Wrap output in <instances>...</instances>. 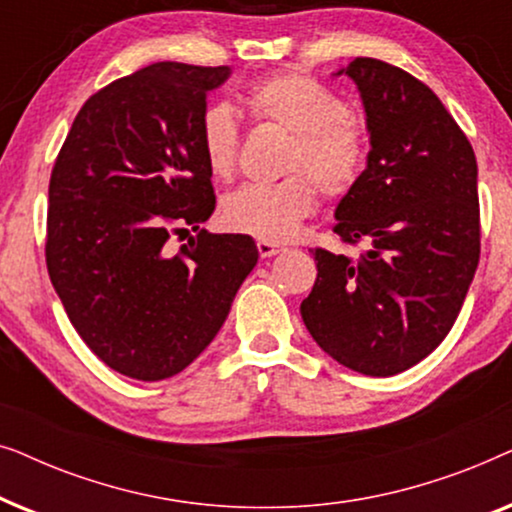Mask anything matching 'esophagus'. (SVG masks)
<instances>
[{"label":"esophagus","instance_id":"34e87169","mask_svg":"<svg viewBox=\"0 0 512 512\" xmlns=\"http://www.w3.org/2000/svg\"><path fill=\"white\" fill-rule=\"evenodd\" d=\"M256 247H258V254H261L263 258H270V256H275V254H279V251H282L279 244L268 242V240H258Z\"/></svg>","mask_w":512,"mask_h":512}]
</instances>
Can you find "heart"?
Segmentation results:
<instances>
[{"label": "heart", "mask_w": 512, "mask_h": 512, "mask_svg": "<svg viewBox=\"0 0 512 512\" xmlns=\"http://www.w3.org/2000/svg\"><path fill=\"white\" fill-rule=\"evenodd\" d=\"M242 100L254 121L291 132L284 170L298 174L275 184L240 186L223 200L221 219L235 233L268 242L289 240L317 209L314 183L335 198L359 181L366 167V132L331 88L305 74L265 76L244 90ZM198 137L209 172L216 179L233 177L242 139L235 111L223 102L209 104L200 116Z\"/></svg>", "instance_id": "obj_1"}]
</instances>
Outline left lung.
I'll use <instances>...</instances> for the list:
<instances>
[{
    "instance_id": "1",
    "label": "left lung",
    "mask_w": 512,
    "mask_h": 512,
    "mask_svg": "<svg viewBox=\"0 0 512 512\" xmlns=\"http://www.w3.org/2000/svg\"><path fill=\"white\" fill-rule=\"evenodd\" d=\"M368 165L335 209L333 233L368 242L356 258L312 249L307 331L356 373L389 377L426 359L459 317L480 261L478 163L436 93L389 62L356 58Z\"/></svg>"
}]
</instances>
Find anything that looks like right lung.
<instances>
[{
	"label": "right lung",
	"instance_id": "right-lung-1",
	"mask_svg": "<svg viewBox=\"0 0 512 512\" xmlns=\"http://www.w3.org/2000/svg\"><path fill=\"white\" fill-rule=\"evenodd\" d=\"M230 67L156 62L97 90L48 184L46 265L76 333L116 373L158 382L202 354L258 261L214 212L198 125ZM196 230L174 250L172 234Z\"/></svg>",
	"mask_w": 512,
	"mask_h": 512
}]
</instances>
